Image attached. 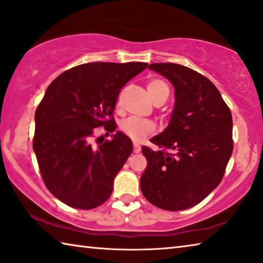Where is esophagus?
<instances>
[{"instance_id":"34e87169","label":"esophagus","mask_w":263,"mask_h":263,"mask_svg":"<svg viewBox=\"0 0 263 263\" xmlns=\"http://www.w3.org/2000/svg\"><path fill=\"white\" fill-rule=\"evenodd\" d=\"M140 151H141L140 145L137 144V142H135V144H133V152H135V153H139Z\"/></svg>"}]
</instances>
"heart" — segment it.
Segmentation results:
<instances>
[{
  "label": "heart",
  "instance_id": "heart-1",
  "mask_svg": "<svg viewBox=\"0 0 263 263\" xmlns=\"http://www.w3.org/2000/svg\"><path fill=\"white\" fill-rule=\"evenodd\" d=\"M147 91L151 99L155 104L161 101H166L169 95V87L168 84L162 81V80L154 79L151 80L147 84ZM121 128L128 138H131L135 141H140L147 137L155 130V125L153 122L148 119H142L138 117H128L124 119L121 124Z\"/></svg>",
  "mask_w": 263,
  "mask_h": 263
}]
</instances>
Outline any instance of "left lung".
Instances as JSON below:
<instances>
[{
  "instance_id": "left-lung-1",
  "label": "left lung",
  "mask_w": 263,
  "mask_h": 263,
  "mask_svg": "<svg viewBox=\"0 0 263 263\" xmlns=\"http://www.w3.org/2000/svg\"><path fill=\"white\" fill-rule=\"evenodd\" d=\"M169 80L175 103L168 126L151 141L174 151L141 148L147 167L140 189L149 203L168 211L185 210L202 202L224 176L232 155V115L210 80L177 64H151Z\"/></svg>"
}]
</instances>
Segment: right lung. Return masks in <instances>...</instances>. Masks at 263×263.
<instances>
[{
	"instance_id": "right-lung-1",
	"label": "right lung",
	"mask_w": 263,
	"mask_h": 263,
	"mask_svg": "<svg viewBox=\"0 0 263 263\" xmlns=\"http://www.w3.org/2000/svg\"><path fill=\"white\" fill-rule=\"evenodd\" d=\"M147 66L89 62L66 70L47 87L34 114L33 151L45 185L62 203L89 210L110 197L132 140L121 131L111 140L99 137L97 145L91 138L96 127L116 130L119 91Z\"/></svg>"
}]
</instances>
